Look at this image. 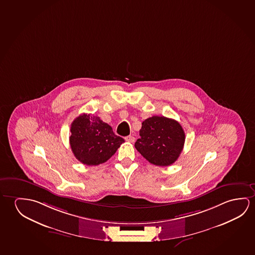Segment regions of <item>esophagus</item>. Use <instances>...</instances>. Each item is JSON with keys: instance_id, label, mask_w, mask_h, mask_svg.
Here are the masks:
<instances>
[{"instance_id": "obj_1", "label": "esophagus", "mask_w": 255, "mask_h": 255, "mask_svg": "<svg viewBox=\"0 0 255 255\" xmlns=\"http://www.w3.org/2000/svg\"><path fill=\"white\" fill-rule=\"evenodd\" d=\"M125 138H126V141L129 142V143H133L135 141V137L133 136H127Z\"/></svg>"}]
</instances>
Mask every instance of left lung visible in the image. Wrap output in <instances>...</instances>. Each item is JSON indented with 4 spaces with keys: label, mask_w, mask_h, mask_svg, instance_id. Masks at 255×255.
I'll use <instances>...</instances> for the list:
<instances>
[{
    "label": "left lung",
    "mask_w": 255,
    "mask_h": 255,
    "mask_svg": "<svg viewBox=\"0 0 255 255\" xmlns=\"http://www.w3.org/2000/svg\"><path fill=\"white\" fill-rule=\"evenodd\" d=\"M135 147L145 160L156 166L173 164L184 148L185 134L178 122L153 116L142 123Z\"/></svg>",
    "instance_id": "obj_1"
}]
</instances>
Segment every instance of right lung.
<instances>
[{
	"mask_svg": "<svg viewBox=\"0 0 255 255\" xmlns=\"http://www.w3.org/2000/svg\"><path fill=\"white\" fill-rule=\"evenodd\" d=\"M70 136L72 153L83 164L96 166L106 162L120 145L123 137L114 133L111 126L101 118L82 114L72 122Z\"/></svg>",
	"mask_w": 255,
	"mask_h": 255,
	"instance_id": "obj_1",
	"label": "right lung"
}]
</instances>
